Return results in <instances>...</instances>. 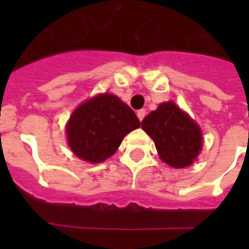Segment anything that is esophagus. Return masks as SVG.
Here are the masks:
<instances>
[{
	"mask_svg": "<svg viewBox=\"0 0 249 249\" xmlns=\"http://www.w3.org/2000/svg\"><path fill=\"white\" fill-rule=\"evenodd\" d=\"M137 116H138L140 121H142L143 120V117L146 116V111H144V109H140V111L137 112Z\"/></svg>",
	"mask_w": 249,
	"mask_h": 249,
	"instance_id": "34e87169",
	"label": "esophagus"
}]
</instances>
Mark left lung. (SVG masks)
<instances>
[{
    "mask_svg": "<svg viewBox=\"0 0 249 249\" xmlns=\"http://www.w3.org/2000/svg\"><path fill=\"white\" fill-rule=\"evenodd\" d=\"M142 129L155 142L160 159L173 168L191 165L201 151L200 129L173 102L161 103L148 113Z\"/></svg>",
    "mask_w": 249,
    "mask_h": 249,
    "instance_id": "left-lung-1",
    "label": "left lung"
}]
</instances>
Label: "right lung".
Instances as JSON below:
<instances>
[{
    "label": "right lung",
    "instance_id": "right-lung-1",
    "mask_svg": "<svg viewBox=\"0 0 249 249\" xmlns=\"http://www.w3.org/2000/svg\"><path fill=\"white\" fill-rule=\"evenodd\" d=\"M140 126L141 121L128 105L113 94H99L73 111L66 130L76 156L101 163L116 152L129 132Z\"/></svg>",
    "mask_w": 249,
    "mask_h": 249
}]
</instances>
